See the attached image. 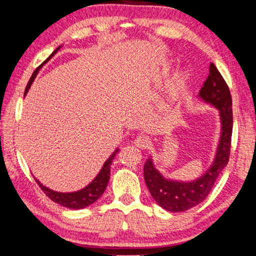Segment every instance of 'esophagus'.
<instances>
[{"mask_svg": "<svg viewBox=\"0 0 256 256\" xmlns=\"http://www.w3.org/2000/svg\"><path fill=\"white\" fill-rule=\"evenodd\" d=\"M134 145L142 150H146V148H148L150 145V140L148 136H138L134 139Z\"/></svg>", "mask_w": 256, "mask_h": 256, "instance_id": "esophagus-1", "label": "esophagus"}]
</instances>
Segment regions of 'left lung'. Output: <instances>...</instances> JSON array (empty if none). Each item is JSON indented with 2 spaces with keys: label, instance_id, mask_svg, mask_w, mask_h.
<instances>
[{
  "label": "left lung",
  "instance_id": "obj_1",
  "mask_svg": "<svg viewBox=\"0 0 256 256\" xmlns=\"http://www.w3.org/2000/svg\"><path fill=\"white\" fill-rule=\"evenodd\" d=\"M200 97L214 106L220 112L222 136L210 169L196 181L178 182L166 180L150 159L144 166V178L150 195L161 208L170 212L186 211L202 203L230 160L233 128L232 96L228 84L214 64H210L208 76L200 90Z\"/></svg>",
  "mask_w": 256,
  "mask_h": 256
}]
</instances>
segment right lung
I'll list each match as a JSON object with an SVG mask.
<instances>
[{"label": "right lung", "instance_id": "1", "mask_svg": "<svg viewBox=\"0 0 256 256\" xmlns=\"http://www.w3.org/2000/svg\"><path fill=\"white\" fill-rule=\"evenodd\" d=\"M60 48H58L54 52L52 53L51 56H50L46 61H44L40 66H39L37 70L34 72V74H32V76L30 78V80L28 82V86L26 88H25V92H24V95H26L28 89H30L32 82H34V78L37 76V73L38 70H40L42 64L45 62H48V61L51 59V58L56 54L58 52V50ZM118 153V148L114 150V152L111 154V156L106 161V164L100 169V172H98V175L96 176L95 180L90 183V184H88L86 188H84L82 190H78V192H54V190H51L48 188H46L40 182L38 181V180H36L38 183V186H40V189L44 192V194L46 196L48 197L50 200H52L53 202H56V203L62 205L64 208H87L89 205L95 203V202L100 198V196H102V194L104 192V190H106V186H108V182H109V178H110V167H111V162H112L114 158L116 156V154Z\"/></svg>", "mask_w": 256, "mask_h": 256}]
</instances>
